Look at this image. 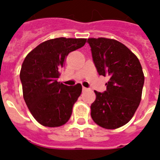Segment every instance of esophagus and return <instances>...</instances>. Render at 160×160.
Returning a JSON list of instances; mask_svg holds the SVG:
<instances>
[{
    "label": "esophagus",
    "mask_w": 160,
    "mask_h": 160,
    "mask_svg": "<svg viewBox=\"0 0 160 160\" xmlns=\"http://www.w3.org/2000/svg\"><path fill=\"white\" fill-rule=\"evenodd\" d=\"M82 90H83V91H87V88H85V87H83L82 88Z\"/></svg>",
    "instance_id": "1"
}]
</instances>
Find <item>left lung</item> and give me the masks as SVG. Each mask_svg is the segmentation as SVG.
<instances>
[{
    "instance_id": "1",
    "label": "left lung",
    "mask_w": 160,
    "mask_h": 160,
    "mask_svg": "<svg viewBox=\"0 0 160 160\" xmlns=\"http://www.w3.org/2000/svg\"><path fill=\"white\" fill-rule=\"evenodd\" d=\"M93 61L100 75L109 76L104 93L95 91L91 117L102 128L114 129L132 119L139 105L144 75L139 59L113 39L90 38Z\"/></svg>"
}]
</instances>
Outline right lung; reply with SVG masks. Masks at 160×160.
I'll list each match as a JSON object with an SVG mask.
<instances>
[{"label":"right lung","mask_w":160,"mask_h":160,"mask_svg":"<svg viewBox=\"0 0 160 160\" xmlns=\"http://www.w3.org/2000/svg\"><path fill=\"white\" fill-rule=\"evenodd\" d=\"M85 42L82 38L48 40L32 50L22 63L20 78L24 100L36 121L44 126H61L71 116L82 86H67L57 79L68 54Z\"/></svg>","instance_id":"right-lung-1"}]
</instances>
